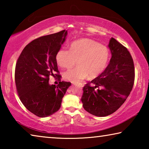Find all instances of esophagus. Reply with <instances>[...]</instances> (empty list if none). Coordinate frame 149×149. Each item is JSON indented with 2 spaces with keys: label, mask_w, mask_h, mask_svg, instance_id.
Wrapping results in <instances>:
<instances>
[{
  "label": "esophagus",
  "mask_w": 149,
  "mask_h": 149,
  "mask_svg": "<svg viewBox=\"0 0 149 149\" xmlns=\"http://www.w3.org/2000/svg\"><path fill=\"white\" fill-rule=\"evenodd\" d=\"M74 85H79V86H80V87H84V84H74Z\"/></svg>",
  "instance_id": "esophagus-1"
}]
</instances>
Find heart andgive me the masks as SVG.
Returning a JSON list of instances; mask_svg holds the SVG:
<instances>
[{"mask_svg":"<svg viewBox=\"0 0 149 149\" xmlns=\"http://www.w3.org/2000/svg\"><path fill=\"white\" fill-rule=\"evenodd\" d=\"M110 52L107 47L90 39H81L73 42L70 50L60 49L56 60L62 68L70 69L77 60V68L68 70L63 74L67 81L78 83L89 76L90 79L97 77L107 67Z\"/></svg>","mask_w":149,"mask_h":149,"instance_id":"heart-1","label":"heart"}]
</instances>
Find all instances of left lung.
Instances as JSON below:
<instances>
[{"label":"left lung","instance_id":"8db88e82","mask_svg":"<svg viewBox=\"0 0 149 149\" xmlns=\"http://www.w3.org/2000/svg\"><path fill=\"white\" fill-rule=\"evenodd\" d=\"M108 47L112 54L109 64L85 85L81 97L84 109L99 117L116 112L127 99L134 84V64L130 52L112 37Z\"/></svg>","mask_w":149,"mask_h":149}]
</instances>
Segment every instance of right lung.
Segmentation results:
<instances>
[{
	"mask_svg": "<svg viewBox=\"0 0 149 149\" xmlns=\"http://www.w3.org/2000/svg\"><path fill=\"white\" fill-rule=\"evenodd\" d=\"M68 34L63 30L42 36L27 45L17 59L15 81L20 100L37 116L53 114L61 107L71 83L60 81L56 56ZM59 77L58 86L50 85L49 77Z\"/></svg>",
	"mask_w": 149,
	"mask_h": 149,
	"instance_id": "obj_1",
	"label": "right lung"
}]
</instances>
